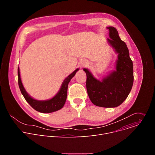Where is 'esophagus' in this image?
I'll use <instances>...</instances> for the list:
<instances>
[{"instance_id": "1", "label": "esophagus", "mask_w": 155, "mask_h": 155, "mask_svg": "<svg viewBox=\"0 0 155 155\" xmlns=\"http://www.w3.org/2000/svg\"><path fill=\"white\" fill-rule=\"evenodd\" d=\"M88 65V63L86 61H81V65H82V67H85V66H87Z\"/></svg>"}]
</instances>
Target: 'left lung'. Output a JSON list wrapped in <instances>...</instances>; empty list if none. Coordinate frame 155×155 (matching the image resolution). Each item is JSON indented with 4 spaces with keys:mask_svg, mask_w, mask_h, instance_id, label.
Here are the masks:
<instances>
[{
    "mask_svg": "<svg viewBox=\"0 0 155 155\" xmlns=\"http://www.w3.org/2000/svg\"><path fill=\"white\" fill-rule=\"evenodd\" d=\"M108 41L118 53L116 71L99 81L95 78L87 69L86 90L91 101L101 107H116L121 105L128 96L133 84V64L129 57L126 44L121 40L117 30L108 27Z\"/></svg>",
    "mask_w": 155,
    "mask_h": 155,
    "instance_id": "8db88e82",
    "label": "left lung"
}]
</instances>
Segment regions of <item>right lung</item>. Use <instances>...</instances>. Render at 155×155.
<instances>
[{"label":"right lung","mask_w":155,"mask_h":155,"mask_svg":"<svg viewBox=\"0 0 155 155\" xmlns=\"http://www.w3.org/2000/svg\"><path fill=\"white\" fill-rule=\"evenodd\" d=\"M78 69H77L74 71L71 74H70L67 78L64 80L61 87L59 92L51 99L47 101H38L31 97L28 93L26 91L25 87L22 84L19 69L18 68V84L20 91L24 96L26 101L29 103V104L37 111L41 113H51L57 111L58 110L61 109L65 102L66 99H67L68 94V84L70 82L71 80L75 75L76 72L78 71Z\"/></svg>","instance_id":"1"}]
</instances>
